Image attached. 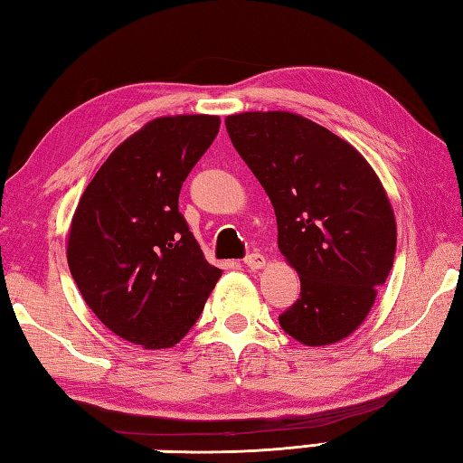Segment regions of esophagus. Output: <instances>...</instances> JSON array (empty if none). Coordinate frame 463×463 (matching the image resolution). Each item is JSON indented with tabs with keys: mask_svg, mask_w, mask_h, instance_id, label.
Masks as SVG:
<instances>
[{
	"mask_svg": "<svg viewBox=\"0 0 463 463\" xmlns=\"http://www.w3.org/2000/svg\"><path fill=\"white\" fill-rule=\"evenodd\" d=\"M245 265L249 267V269H260V267H265V257L260 255V253H249L247 257H245Z\"/></svg>",
	"mask_w": 463,
	"mask_h": 463,
	"instance_id": "obj_1",
	"label": "esophagus"
}]
</instances>
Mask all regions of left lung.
Wrapping results in <instances>:
<instances>
[{"label":"left lung","mask_w":463,"mask_h":463,"mask_svg":"<svg viewBox=\"0 0 463 463\" xmlns=\"http://www.w3.org/2000/svg\"><path fill=\"white\" fill-rule=\"evenodd\" d=\"M224 123L271 200L277 245L301 281L281 327L306 346L340 342L392 267L397 224L381 180L348 141L306 117L253 111Z\"/></svg>","instance_id":"obj_1"}]
</instances>
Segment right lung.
Segmentation results:
<instances>
[{"label": "right lung", "mask_w": 463, "mask_h": 463, "mask_svg": "<svg viewBox=\"0 0 463 463\" xmlns=\"http://www.w3.org/2000/svg\"><path fill=\"white\" fill-rule=\"evenodd\" d=\"M218 128L214 115L149 121L107 157L74 210L66 257L82 299L113 334L147 350L178 344L222 275L178 208Z\"/></svg>", "instance_id": "obj_1"}]
</instances>
